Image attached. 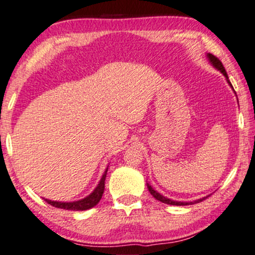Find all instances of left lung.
Here are the masks:
<instances>
[{"label": "left lung", "mask_w": 255, "mask_h": 255, "mask_svg": "<svg viewBox=\"0 0 255 255\" xmlns=\"http://www.w3.org/2000/svg\"><path fill=\"white\" fill-rule=\"evenodd\" d=\"M207 58H208V61H210L211 64H212L213 67L216 68V69H218V70H219V71L221 72V74H223V75L225 76V77H226L227 83H229V84L231 85V88L233 89L232 84H231V82H230V79H229V76H227V72H226V70H225L223 63H221V62L219 61V59H218V58L216 57V56H213L212 54H207ZM233 91H234V89H233ZM234 94H236V91H234ZM146 185H147L148 191H150V193L152 194V196L156 198L157 200H159V201H161V203L167 204V205H176V206H184V205H192V204L200 203V201L205 200V199H206V198L208 197V196H207V197H204V198H201V199H197V200H194V201H191V203H184V201H174V200H172V199H168V198H166V197L161 196V194H160L159 192H157V191L154 190V188L152 187L150 184L146 183Z\"/></svg>", "instance_id": "obj_1"}]
</instances>
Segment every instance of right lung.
Wrapping results in <instances>:
<instances>
[{
    "instance_id": "right-lung-1",
    "label": "right lung",
    "mask_w": 255,
    "mask_h": 255,
    "mask_svg": "<svg viewBox=\"0 0 255 255\" xmlns=\"http://www.w3.org/2000/svg\"><path fill=\"white\" fill-rule=\"evenodd\" d=\"M108 167L105 168L103 176H102L101 180H99V183L97 186H96L95 190L92 191V192L89 194L88 197L83 198V199L76 200V201H54V200H49V199H44V200L47 201L48 204H50L51 206L57 207V208H63V210L85 211V210H89V208H92L99 203V200L102 199V196H103V193H104L105 178H107Z\"/></svg>"
}]
</instances>
